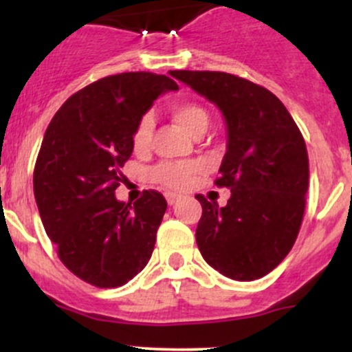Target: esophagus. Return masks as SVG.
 <instances>
[{
  "label": "esophagus",
  "instance_id": "1",
  "mask_svg": "<svg viewBox=\"0 0 352 352\" xmlns=\"http://www.w3.org/2000/svg\"><path fill=\"white\" fill-rule=\"evenodd\" d=\"M180 201V196H177V194H166V202H168L170 206H173V204H177V202Z\"/></svg>",
  "mask_w": 352,
  "mask_h": 352
}]
</instances>
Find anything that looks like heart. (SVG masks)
<instances>
[{
    "instance_id": "obj_1",
    "label": "heart",
    "mask_w": 352,
    "mask_h": 352,
    "mask_svg": "<svg viewBox=\"0 0 352 352\" xmlns=\"http://www.w3.org/2000/svg\"><path fill=\"white\" fill-rule=\"evenodd\" d=\"M170 117L173 122L186 131L189 136H196L199 133H204L209 124V116L201 105L192 102H182L175 104L170 109ZM153 136V119L151 116L141 117L138 122L136 131L133 134V146L136 151H146ZM206 170V162L202 160H192V162H179V163H162L155 168L153 179L163 187L172 190H184L196 180L199 173Z\"/></svg>"
}]
</instances>
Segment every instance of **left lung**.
<instances>
[{
  "instance_id": "left-lung-1",
  "label": "left lung",
  "mask_w": 352,
  "mask_h": 352,
  "mask_svg": "<svg viewBox=\"0 0 352 352\" xmlns=\"http://www.w3.org/2000/svg\"><path fill=\"white\" fill-rule=\"evenodd\" d=\"M214 104L226 124V153L216 186L228 187L225 208L196 199L201 255L235 281L278 267L294 245L308 190L305 140L283 102L264 87L219 71H170Z\"/></svg>"
}]
</instances>
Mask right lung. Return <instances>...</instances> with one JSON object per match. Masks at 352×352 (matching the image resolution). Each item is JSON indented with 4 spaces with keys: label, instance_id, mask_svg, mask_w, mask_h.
Returning <instances> with one entry per match:
<instances>
[{
    "label": "right lung",
    "instance_id": "1",
    "mask_svg": "<svg viewBox=\"0 0 352 352\" xmlns=\"http://www.w3.org/2000/svg\"><path fill=\"white\" fill-rule=\"evenodd\" d=\"M179 85L165 74L120 73L76 91L56 112L34 170V194L49 239L73 274L97 287L126 285L153 254L166 201L144 190L119 201L133 134L156 98Z\"/></svg>",
    "mask_w": 352,
    "mask_h": 352
}]
</instances>
